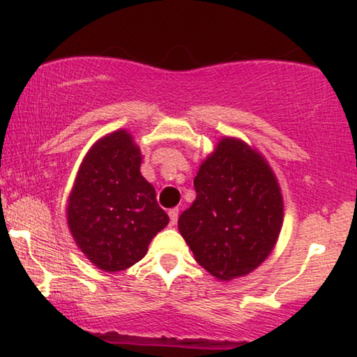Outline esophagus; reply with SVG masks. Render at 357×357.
<instances>
[{
  "mask_svg": "<svg viewBox=\"0 0 357 357\" xmlns=\"http://www.w3.org/2000/svg\"><path fill=\"white\" fill-rule=\"evenodd\" d=\"M169 218H170V226H175L178 219V209L177 208L169 209Z\"/></svg>",
  "mask_w": 357,
  "mask_h": 357,
  "instance_id": "obj_1",
  "label": "esophagus"
}]
</instances>
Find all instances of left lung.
<instances>
[{
	"mask_svg": "<svg viewBox=\"0 0 357 357\" xmlns=\"http://www.w3.org/2000/svg\"><path fill=\"white\" fill-rule=\"evenodd\" d=\"M197 198L178 231L195 260L221 281L245 276L270 255L282 226V197L260 153L222 138L199 165Z\"/></svg>",
	"mask_w": 357,
	"mask_h": 357,
	"instance_id": "8db88e82",
	"label": "left lung"
}]
</instances>
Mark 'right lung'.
<instances>
[{
    "instance_id": "right-lung-1",
    "label": "right lung",
    "mask_w": 357,
    "mask_h": 357,
    "mask_svg": "<svg viewBox=\"0 0 357 357\" xmlns=\"http://www.w3.org/2000/svg\"><path fill=\"white\" fill-rule=\"evenodd\" d=\"M141 151L128 131L89 149L68 199V226L81 252L104 271H121L148 252L169 216L139 172Z\"/></svg>"
}]
</instances>
